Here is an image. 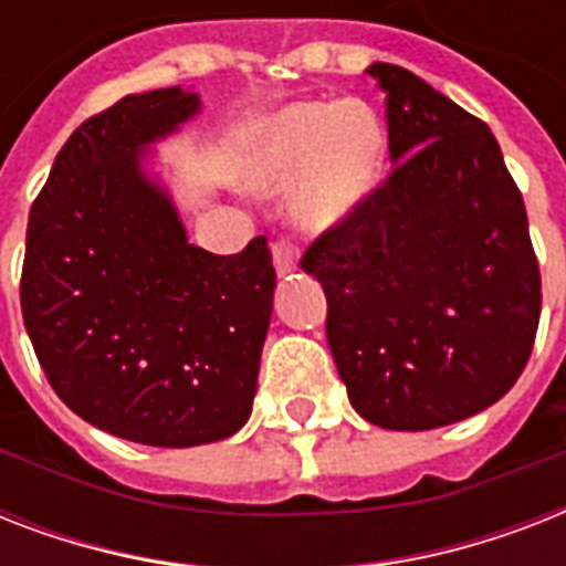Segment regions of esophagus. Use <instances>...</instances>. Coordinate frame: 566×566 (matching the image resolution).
I'll list each match as a JSON object with an SVG mask.
<instances>
[{
  "label": "esophagus",
  "mask_w": 566,
  "mask_h": 566,
  "mask_svg": "<svg viewBox=\"0 0 566 566\" xmlns=\"http://www.w3.org/2000/svg\"><path fill=\"white\" fill-rule=\"evenodd\" d=\"M273 261H275V273L291 275L293 270H300V249L293 247V243H287V240H275Z\"/></svg>",
  "instance_id": "1"
}]
</instances>
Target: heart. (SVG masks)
I'll return each instance as SVG.
<instances>
[{
    "label": "heart",
    "instance_id": "obj_1",
    "mask_svg": "<svg viewBox=\"0 0 566 566\" xmlns=\"http://www.w3.org/2000/svg\"><path fill=\"white\" fill-rule=\"evenodd\" d=\"M381 164L385 128L367 102H296L258 128L247 181L266 193L293 185V222L328 231L373 193Z\"/></svg>",
    "mask_w": 566,
    "mask_h": 566
}]
</instances>
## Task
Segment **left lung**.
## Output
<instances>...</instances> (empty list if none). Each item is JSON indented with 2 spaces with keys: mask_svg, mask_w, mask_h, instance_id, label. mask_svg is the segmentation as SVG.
<instances>
[{
  "mask_svg": "<svg viewBox=\"0 0 566 566\" xmlns=\"http://www.w3.org/2000/svg\"><path fill=\"white\" fill-rule=\"evenodd\" d=\"M367 73L385 91L394 170L311 243L302 270L326 291L328 349L355 411L381 429H440L514 387L535 346L541 270L491 128L405 66Z\"/></svg>",
  "mask_w": 566,
  "mask_h": 566,
  "instance_id": "obj_1",
  "label": "left lung"
}]
</instances>
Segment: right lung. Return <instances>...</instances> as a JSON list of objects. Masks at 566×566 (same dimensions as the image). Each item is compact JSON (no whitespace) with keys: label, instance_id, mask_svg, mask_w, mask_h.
I'll use <instances>...</instances> for the list:
<instances>
[{"label":"right lung","instance_id":"add662e5","mask_svg":"<svg viewBox=\"0 0 566 566\" xmlns=\"http://www.w3.org/2000/svg\"><path fill=\"white\" fill-rule=\"evenodd\" d=\"M185 87L135 93L84 119L31 205L20 302L55 394L96 429L199 447L252 413L273 314L266 238L193 247L144 153L199 114Z\"/></svg>","mask_w":566,"mask_h":566}]
</instances>
